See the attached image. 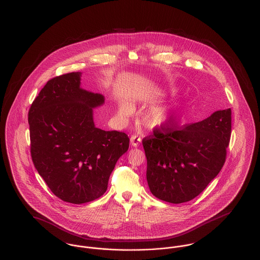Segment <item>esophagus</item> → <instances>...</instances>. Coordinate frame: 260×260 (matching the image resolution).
I'll list each match as a JSON object with an SVG mask.
<instances>
[{"mask_svg":"<svg viewBox=\"0 0 260 260\" xmlns=\"http://www.w3.org/2000/svg\"><path fill=\"white\" fill-rule=\"evenodd\" d=\"M141 142V139H140V136L138 135H133L132 138H131V143L133 146L137 147L139 144Z\"/></svg>","mask_w":260,"mask_h":260,"instance_id":"34e87169","label":"esophagus"}]
</instances>
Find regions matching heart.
<instances>
[{
  "instance_id": "b5f03b06",
  "label": "heart",
  "mask_w": 260,
  "mask_h": 260,
  "mask_svg": "<svg viewBox=\"0 0 260 260\" xmlns=\"http://www.w3.org/2000/svg\"><path fill=\"white\" fill-rule=\"evenodd\" d=\"M120 114L122 116H127L131 114V108L128 106H122L120 108ZM170 119V114L166 109L157 108L154 109L149 116V120L154 125H163L167 123V121Z\"/></svg>"
}]
</instances>
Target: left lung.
Masks as SVG:
<instances>
[{"instance_id": "8db88e82", "label": "left lung", "mask_w": 260, "mask_h": 260, "mask_svg": "<svg viewBox=\"0 0 260 260\" xmlns=\"http://www.w3.org/2000/svg\"><path fill=\"white\" fill-rule=\"evenodd\" d=\"M231 133V109L184 127L169 120L155 127L142 140L152 195L173 204L197 197L222 168Z\"/></svg>"}]
</instances>
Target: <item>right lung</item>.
Instances as JSON below:
<instances>
[{
	"label": "right lung",
	"instance_id": "1",
	"mask_svg": "<svg viewBox=\"0 0 260 260\" xmlns=\"http://www.w3.org/2000/svg\"><path fill=\"white\" fill-rule=\"evenodd\" d=\"M80 77L72 72L50 79L28 111L35 167L56 197L78 205L106 192L129 145L124 133L95 126L93 109L105 99L80 88Z\"/></svg>",
	"mask_w": 260,
	"mask_h": 260
}]
</instances>
